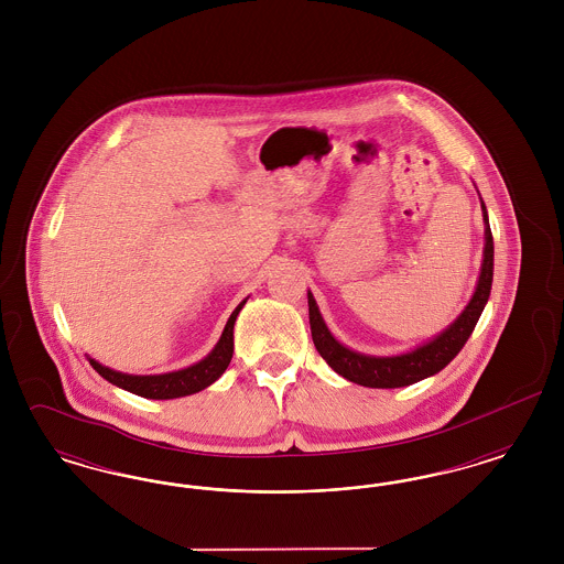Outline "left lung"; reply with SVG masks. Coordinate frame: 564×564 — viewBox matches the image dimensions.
Returning a JSON list of instances; mask_svg holds the SVG:
<instances>
[{
    "mask_svg": "<svg viewBox=\"0 0 564 564\" xmlns=\"http://www.w3.org/2000/svg\"><path fill=\"white\" fill-rule=\"evenodd\" d=\"M484 214V260L476 292L471 295L465 311L451 323L442 334L431 338L430 343L408 350L402 355L391 357H376V355H364L357 350H350L340 345L327 325L323 322L319 306L313 294L308 292V319H311V334L313 343L319 350L327 366L345 376L350 382L372 387V389H395V387H408L414 384L427 376L437 375L444 370L458 350L465 347L467 338L471 336L476 323L482 315L484 306L490 295L492 285V258H495V245H492V232L488 226V214L482 203Z\"/></svg>",
    "mask_w": 564,
    "mask_h": 564,
    "instance_id": "8db88e82",
    "label": "left lung"
}]
</instances>
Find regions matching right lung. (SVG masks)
Returning <instances> with one entry per match:
<instances>
[{"mask_svg":"<svg viewBox=\"0 0 564 564\" xmlns=\"http://www.w3.org/2000/svg\"><path fill=\"white\" fill-rule=\"evenodd\" d=\"M245 302L247 300H242L241 304L232 311L214 350L205 359H200L198 364L184 368V370L169 372V375H122V372H116L111 368L101 366L99 361H95L90 357H88V361L111 384H116L124 391H131L134 395H141L145 400H175V398L198 393V391L207 389L209 384H214L215 380L226 372V368L232 359V352H235V322H237V315L241 313Z\"/></svg>","mask_w":564,"mask_h":564,"instance_id":"add662e5","label":"right lung"}]
</instances>
